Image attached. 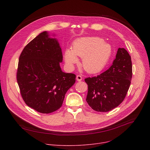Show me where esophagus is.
Masks as SVG:
<instances>
[{"label": "esophagus", "mask_w": 150, "mask_h": 150, "mask_svg": "<svg viewBox=\"0 0 150 150\" xmlns=\"http://www.w3.org/2000/svg\"><path fill=\"white\" fill-rule=\"evenodd\" d=\"M76 80L78 81H81V80H82V76H81V75H78L77 76H76Z\"/></svg>", "instance_id": "esophagus-1"}]
</instances>
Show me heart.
<instances>
[{
	"label": "heart",
	"instance_id": "b5f03b06",
	"mask_svg": "<svg viewBox=\"0 0 150 150\" xmlns=\"http://www.w3.org/2000/svg\"><path fill=\"white\" fill-rule=\"evenodd\" d=\"M111 47L99 37L88 36L76 39L72 49H67L64 59L70 67L82 58V66L88 73L99 72L106 64L111 54Z\"/></svg>",
	"mask_w": 150,
	"mask_h": 150
}]
</instances>
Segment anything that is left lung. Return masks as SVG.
Listing matches in <instances>:
<instances>
[{
  "mask_svg": "<svg viewBox=\"0 0 150 150\" xmlns=\"http://www.w3.org/2000/svg\"><path fill=\"white\" fill-rule=\"evenodd\" d=\"M132 74L131 56L124 48H119L108 70L97 76L85 78L88 105L97 112H108L117 107L127 96Z\"/></svg>",
  "mask_w": 150,
  "mask_h": 150,
  "instance_id": "1",
  "label": "left lung"
}]
</instances>
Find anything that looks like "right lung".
Masks as SVG:
<instances>
[{
  "instance_id": "1",
  "label": "right lung",
  "mask_w": 150,
  "mask_h": 150,
  "mask_svg": "<svg viewBox=\"0 0 150 150\" xmlns=\"http://www.w3.org/2000/svg\"><path fill=\"white\" fill-rule=\"evenodd\" d=\"M53 36H54L53 35ZM62 54L58 39L45 31L30 41L19 59L17 81L27 106L42 114L59 109L76 75L63 72Z\"/></svg>"
}]
</instances>
